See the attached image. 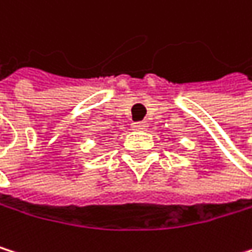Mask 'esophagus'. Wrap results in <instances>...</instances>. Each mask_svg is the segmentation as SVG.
<instances>
[{"mask_svg": "<svg viewBox=\"0 0 252 252\" xmlns=\"http://www.w3.org/2000/svg\"><path fill=\"white\" fill-rule=\"evenodd\" d=\"M133 128L137 130V131H143L148 128V124L145 121H139V122H133Z\"/></svg>", "mask_w": 252, "mask_h": 252, "instance_id": "esophagus-1", "label": "esophagus"}]
</instances>
